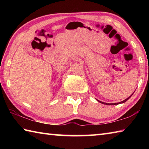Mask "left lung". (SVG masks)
Masks as SVG:
<instances>
[{
  "instance_id": "1",
  "label": "left lung",
  "mask_w": 149,
  "mask_h": 149,
  "mask_svg": "<svg viewBox=\"0 0 149 149\" xmlns=\"http://www.w3.org/2000/svg\"><path fill=\"white\" fill-rule=\"evenodd\" d=\"M132 94V95H133ZM132 95L130 96V97H129L127 98V99H125L124 100H123V101H122V102H116V103H107V102H101V101H99V100H98V101H99V102H100V103H102V104H107V105H117V104H122V103H124L125 102H126L127 101V100L130 99V98L132 97Z\"/></svg>"
}]
</instances>
